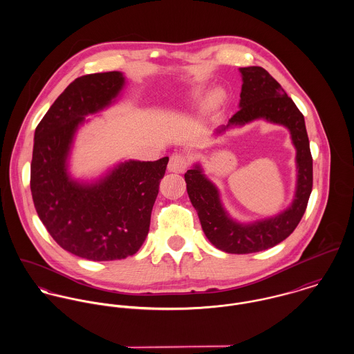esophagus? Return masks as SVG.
<instances>
[{"label": "esophagus", "instance_id": "esophagus-1", "mask_svg": "<svg viewBox=\"0 0 354 354\" xmlns=\"http://www.w3.org/2000/svg\"><path fill=\"white\" fill-rule=\"evenodd\" d=\"M188 165H189V158L184 153L176 152L170 156L167 169H169V171H173V173H183V171H185Z\"/></svg>", "mask_w": 354, "mask_h": 354}]
</instances>
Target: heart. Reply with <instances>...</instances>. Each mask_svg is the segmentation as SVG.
Masks as SVG:
<instances>
[{"label": "heart", "mask_w": 354, "mask_h": 354, "mask_svg": "<svg viewBox=\"0 0 354 354\" xmlns=\"http://www.w3.org/2000/svg\"><path fill=\"white\" fill-rule=\"evenodd\" d=\"M219 100H221V93H214V94L211 95V101L219 102Z\"/></svg>", "instance_id": "heart-1"}]
</instances>
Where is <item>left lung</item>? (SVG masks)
<instances>
[{
    "mask_svg": "<svg viewBox=\"0 0 354 354\" xmlns=\"http://www.w3.org/2000/svg\"><path fill=\"white\" fill-rule=\"evenodd\" d=\"M243 87L240 110L229 120L232 125H244L264 118L286 127L297 150V188L292 205L277 216L243 225L233 221L225 211L216 187L205 178L199 165L185 173L189 199L198 211L203 232L209 243L227 253L260 252L288 239L303 218L312 192V155L303 113L283 91L281 84L261 66L240 68Z\"/></svg>",
    "mask_w": 354,
    "mask_h": 354,
    "instance_id": "left-lung-1",
    "label": "left lung"
}]
</instances>
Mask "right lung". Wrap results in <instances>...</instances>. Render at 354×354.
<instances>
[{
    "label": "right lung",
    "instance_id": "obj_1",
    "mask_svg": "<svg viewBox=\"0 0 354 354\" xmlns=\"http://www.w3.org/2000/svg\"><path fill=\"white\" fill-rule=\"evenodd\" d=\"M125 83L121 72L75 79L35 129L31 194L54 241L79 257L107 261L132 256L143 245L152 205L169 158L128 160L94 184L73 181L66 158L84 117L109 106Z\"/></svg>",
    "mask_w": 354,
    "mask_h": 354
}]
</instances>
